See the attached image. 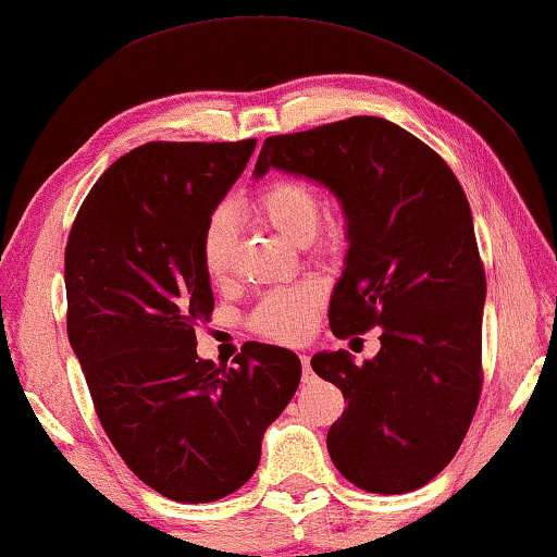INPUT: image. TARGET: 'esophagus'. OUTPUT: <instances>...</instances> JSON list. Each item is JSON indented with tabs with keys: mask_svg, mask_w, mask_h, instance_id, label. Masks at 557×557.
Wrapping results in <instances>:
<instances>
[{
	"mask_svg": "<svg viewBox=\"0 0 557 557\" xmlns=\"http://www.w3.org/2000/svg\"><path fill=\"white\" fill-rule=\"evenodd\" d=\"M300 363H302V381L305 383H312V381H315V373H312L310 371V356H300Z\"/></svg>",
	"mask_w": 557,
	"mask_h": 557,
	"instance_id": "1",
	"label": "esophagus"
}]
</instances>
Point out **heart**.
I'll list each match as a JSON object with an SVG mask.
<instances>
[{
    "mask_svg": "<svg viewBox=\"0 0 557 557\" xmlns=\"http://www.w3.org/2000/svg\"><path fill=\"white\" fill-rule=\"evenodd\" d=\"M252 211L262 224L275 230L293 245L312 239L320 222V194L300 178H277L262 186L252 199ZM201 268L211 282L230 277L237 255V222L230 209H216L201 232ZM320 302L315 285L280 287L257 305L252 323L272 341H300L312 325V312Z\"/></svg>",
    "mask_w": 557,
    "mask_h": 557,
    "instance_id": "1",
    "label": "heart"
}]
</instances>
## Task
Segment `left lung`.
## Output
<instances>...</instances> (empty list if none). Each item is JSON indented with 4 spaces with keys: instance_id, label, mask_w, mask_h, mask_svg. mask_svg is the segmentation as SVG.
<instances>
[{
    "instance_id": "8db88e82",
    "label": "left lung",
    "mask_w": 557,
    "mask_h": 557,
    "mask_svg": "<svg viewBox=\"0 0 557 557\" xmlns=\"http://www.w3.org/2000/svg\"><path fill=\"white\" fill-rule=\"evenodd\" d=\"M270 169L323 184L348 226L346 270L331 297L338 338L381 327V350L310 360L348 398L327 432L338 472L375 495L424 487L457 454L482 391L487 282L469 201L442 156L375 115L270 136Z\"/></svg>"
}]
</instances>
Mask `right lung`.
Instances as JSON below:
<instances>
[{"instance_id":"obj_1","label":"right lung","mask_w":557,"mask_h":557,"mask_svg":"<svg viewBox=\"0 0 557 557\" xmlns=\"http://www.w3.org/2000/svg\"><path fill=\"white\" fill-rule=\"evenodd\" d=\"M257 146L153 144L98 178L65 247L67 338L131 472L176 503H214L255 474L262 436L300 383L293 350L197 356L214 310L201 232Z\"/></svg>"}]
</instances>
